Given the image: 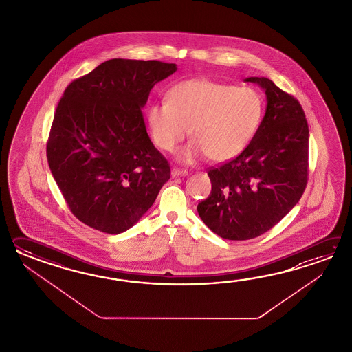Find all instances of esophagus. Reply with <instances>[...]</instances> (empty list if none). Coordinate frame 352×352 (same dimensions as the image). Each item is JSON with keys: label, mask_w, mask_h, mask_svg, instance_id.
<instances>
[{"label": "esophagus", "mask_w": 352, "mask_h": 352, "mask_svg": "<svg viewBox=\"0 0 352 352\" xmlns=\"http://www.w3.org/2000/svg\"><path fill=\"white\" fill-rule=\"evenodd\" d=\"M186 170H179V168H173L171 170V176L173 177H179V176H186L187 175Z\"/></svg>", "instance_id": "1"}]
</instances>
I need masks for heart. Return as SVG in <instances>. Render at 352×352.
Returning a JSON list of instances; mask_svg holds the SVG:
<instances>
[{
  "instance_id": "heart-1",
  "label": "heart",
  "mask_w": 352,
  "mask_h": 352,
  "mask_svg": "<svg viewBox=\"0 0 352 352\" xmlns=\"http://www.w3.org/2000/svg\"><path fill=\"white\" fill-rule=\"evenodd\" d=\"M263 112L262 96L252 87L187 79L168 89L167 100L148 105L146 123L152 142L166 152H173L190 129L192 140L176 155L181 164L205 157L221 164L247 148Z\"/></svg>"
}]
</instances>
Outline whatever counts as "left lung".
<instances>
[{
	"label": "left lung",
	"instance_id": "obj_1",
	"mask_svg": "<svg viewBox=\"0 0 352 352\" xmlns=\"http://www.w3.org/2000/svg\"><path fill=\"white\" fill-rule=\"evenodd\" d=\"M267 97L261 126L247 148L211 168V194L197 212L211 232L248 240L268 232L296 206L308 176V124L296 98L268 78L250 76Z\"/></svg>",
	"mask_w": 352,
	"mask_h": 352
}]
</instances>
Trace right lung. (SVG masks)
I'll return each instance as SVG.
<instances>
[{"label":"right lung","mask_w":352,"mask_h":352,"mask_svg":"<svg viewBox=\"0 0 352 352\" xmlns=\"http://www.w3.org/2000/svg\"><path fill=\"white\" fill-rule=\"evenodd\" d=\"M176 70L157 60L111 59L67 85L46 155L69 209L84 224L126 232L170 179L141 109L155 84Z\"/></svg>","instance_id":"obj_1"}]
</instances>
